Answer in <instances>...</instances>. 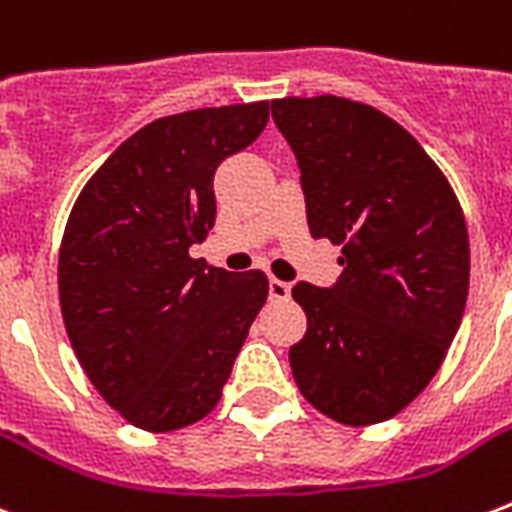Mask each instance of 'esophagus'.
I'll return each mask as SVG.
<instances>
[{
	"label": "esophagus",
	"instance_id": "esophagus-1",
	"mask_svg": "<svg viewBox=\"0 0 512 512\" xmlns=\"http://www.w3.org/2000/svg\"><path fill=\"white\" fill-rule=\"evenodd\" d=\"M268 295H271V300H287L290 298V284L282 282V279H271L268 282Z\"/></svg>",
	"mask_w": 512,
	"mask_h": 512
}]
</instances>
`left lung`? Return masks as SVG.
I'll use <instances>...</instances> for the list:
<instances>
[{
  "label": "left lung",
  "mask_w": 512,
  "mask_h": 512,
  "mask_svg": "<svg viewBox=\"0 0 512 512\" xmlns=\"http://www.w3.org/2000/svg\"><path fill=\"white\" fill-rule=\"evenodd\" d=\"M271 112L298 158L311 236L343 247L333 287H292L308 319L290 349L295 384L338 424L392 419L438 373L462 322V206L424 147L368 104L290 96Z\"/></svg>",
  "instance_id": "8db88e82"
}]
</instances>
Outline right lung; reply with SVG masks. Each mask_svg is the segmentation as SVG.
Returning a JSON list of instances; mask_svg holds the SVG:
<instances>
[{"label":"right lung","instance_id":"add662e5","mask_svg":"<svg viewBox=\"0 0 512 512\" xmlns=\"http://www.w3.org/2000/svg\"><path fill=\"white\" fill-rule=\"evenodd\" d=\"M268 101L152 120L77 195L58 252L66 335L85 376L134 427L201 421L268 298L263 271L190 257L212 230L214 171L263 134Z\"/></svg>","mask_w":512,"mask_h":512}]
</instances>
